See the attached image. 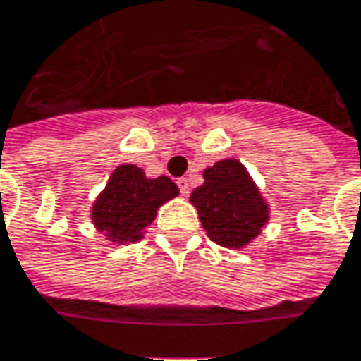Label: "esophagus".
Here are the masks:
<instances>
[{"mask_svg": "<svg viewBox=\"0 0 361 361\" xmlns=\"http://www.w3.org/2000/svg\"><path fill=\"white\" fill-rule=\"evenodd\" d=\"M176 187H178V190H180V195H183V197H187L188 190H190V183H188V178L183 176V178H178V180H176Z\"/></svg>", "mask_w": 361, "mask_h": 361, "instance_id": "esophagus-1", "label": "esophagus"}]
</instances>
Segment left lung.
Returning a JSON list of instances; mask_svg holds the SVG:
<instances>
[{
  "label": "left lung",
  "mask_w": 361,
  "mask_h": 361,
  "mask_svg": "<svg viewBox=\"0 0 361 361\" xmlns=\"http://www.w3.org/2000/svg\"><path fill=\"white\" fill-rule=\"evenodd\" d=\"M202 176L204 185L190 195L202 227L216 245L241 249L267 223V202L239 160L215 162Z\"/></svg>",
  "instance_id": "1"
}]
</instances>
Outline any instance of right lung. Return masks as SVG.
Wrapping results in <instances>:
<instances>
[{
	"label": "right lung",
	"mask_w": 361,
	"mask_h": 361,
	"mask_svg": "<svg viewBox=\"0 0 361 361\" xmlns=\"http://www.w3.org/2000/svg\"><path fill=\"white\" fill-rule=\"evenodd\" d=\"M176 195L178 188L169 176L146 178L142 169L122 164L94 202L92 219L110 241H138L154 221L157 209Z\"/></svg>",
	"instance_id": "right-lung-1"
}]
</instances>
